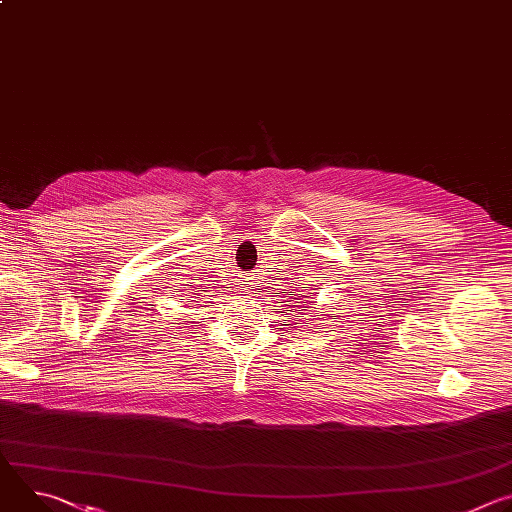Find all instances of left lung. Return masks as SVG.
<instances>
[{
  "instance_id": "8db88e82",
  "label": "left lung",
  "mask_w": 512,
  "mask_h": 512,
  "mask_svg": "<svg viewBox=\"0 0 512 512\" xmlns=\"http://www.w3.org/2000/svg\"><path fill=\"white\" fill-rule=\"evenodd\" d=\"M283 294H285V291H283ZM304 298H310V296H302V294H298V291H289V302H294L296 306L306 304Z\"/></svg>"
}]
</instances>
